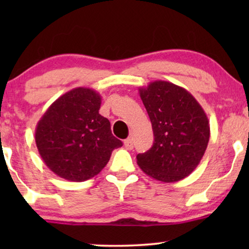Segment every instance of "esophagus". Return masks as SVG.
Listing matches in <instances>:
<instances>
[{"label": "esophagus", "mask_w": 249, "mask_h": 249, "mask_svg": "<svg viewBox=\"0 0 249 249\" xmlns=\"http://www.w3.org/2000/svg\"><path fill=\"white\" fill-rule=\"evenodd\" d=\"M124 147L127 148V149H132V148H134V142H132V141H131L130 138L125 139V141L124 142Z\"/></svg>", "instance_id": "esophagus-1"}]
</instances>
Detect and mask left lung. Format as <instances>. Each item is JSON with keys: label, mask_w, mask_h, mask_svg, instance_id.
Segmentation results:
<instances>
[{"label": "left lung", "mask_w": 249, "mask_h": 249, "mask_svg": "<svg viewBox=\"0 0 249 249\" xmlns=\"http://www.w3.org/2000/svg\"><path fill=\"white\" fill-rule=\"evenodd\" d=\"M139 96L151 119L154 142L137 155V164L162 182L186 178L199 164L209 144L205 111L188 90L164 80L141 87Z\"/></svg>", "instance_id": "obj_1"}]
</instances>
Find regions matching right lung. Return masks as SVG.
<instances>
[{"instance_id":"right-lung-1","label":"right lung","mask_w":249,"mask_h":249,"mask_svg":"<svg viewBox=\"0 0 249 249\" xmlns=\"http://www.w3.org/2000/svg\"><path fill=\"white\" fill-rule=\"evenodd\" d=\"M101 95L73 88L51 104L35 130L36 146L47 168L69 181H85L107 164L122 142L112 135L110 121L98 113Z\"/></svg>"}]
</instances>
